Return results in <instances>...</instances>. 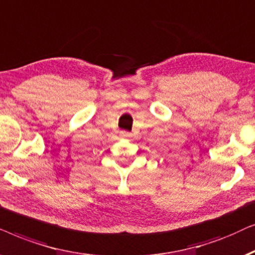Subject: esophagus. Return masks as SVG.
<instances>
[{
	"label": "esophagus",
	"mask_w": 255,
	"mask_h": 255,
	"mask_svg": "<svg viewBox=\"0 0 255 255\" xmlns=\"http://www.w3.org/2000/svg\"><path fill=\"white\" fill-rule=\"evenodd\" d=\"M120 134H121V136H124V137H129L130 136V134L128 133V131H126V130H122Z\"/></svg>",
	"instance_id": "obj_1"
}]
</instances>
